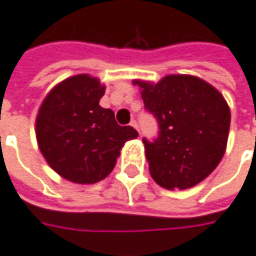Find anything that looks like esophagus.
<instances>
[{
    "instance_id": "obj_1",
    "label": "esophagus",
    "mask_w": 256,
    "mask_h": 256,
    "mask_svg": "<svg viewBox=\"0 0 256 256\" xmlns=\"http://www.w3.org/2000/svg\"><path fill=\"white\" fill-rule=\"evenodd\" d=\"M130 126H132V128H134L136 130H138V126H137L136 120H132V122H130Z\"/></svg>"
}]
</instances>
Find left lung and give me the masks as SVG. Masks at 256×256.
I'll return each mask as SVG.
<instances>
[{"instance_id":"obj_1","label":"left lung","mask_w":256,"mask_h":256,"mask_svg":"<svg viewBox=\"0 0 256 256\" xmlns=\"http://www.w3.org/2000/svg\"><path fill=\"white\" fill-rule=\"evenodd\" d=\"M144 109L158 124L153 140L143 137L153 180L167 190H186L216 170L225 153L231 113L222 94L190 75L158 84L136 80Z\"/></svg>"}]
</instances>
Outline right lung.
Instances as JSON below:
<instances>
[{
    "label": "right lung",
    "mask_w": 256,
    "mask_h": 256,
    "mask_svg": "<svg viewBox=\"0 0 256 256\" xmlns=\"http://www.w3.org/2000/svg\"><path fill=\"white\" fill-rule=\"evenodd\" d=\"M103 93L96 78L72 76L49 92L36 118L40 153L59 176L78 184L108 177L124 142L138 136L99 104Z\"/></svg>",
    "instance_id": "right-lung-1"
}]
</instances>
